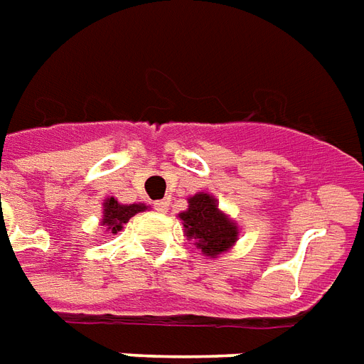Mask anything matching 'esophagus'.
<instances>
[{"mask_svg": "<svg viewBox=\"0 0 364 364\" xmlns=\"http://www.w3.org/2000/svg\"><path fill=\"white\" fill-rule=\"evenodd\" d=\"M154 208L158 210V212H161V214H164V212H168L169 203H168V200H156Z\"/></svg>", "mask_w": 364, "mask_h": 364, "instance_id": "obj_1", "label": "esophagus"}]
</instances>
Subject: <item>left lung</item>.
I'll return each mask as SVG.
<instances>
[{
    "label": "left lung",
    "mask_w": 364,
    "mask_h": 364,
    "mask_svg": "<svg viewBox=\"0 0 364 364\" xmlns=\"http://www.w3.org/2000/svg\"><path fill=\"white\" fill-rule=\"evenodd\" d=\"M185 233L195 239L204 257L218 258L235 245L239 228L218 208V200L208 193L189 196V208L179 214Z\"/></svg>",
    "instance_id": "obj_1"
}]
</instances>
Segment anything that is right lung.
I'll return each mask as SVG.
<instances>
[{
  "mask_svg": "<svg viewBox=\"0 0 364 364\" xmlns=\"http://www.w3.org/2000/svg\"><path fill=\"white\" fill-rule=\"evenodd\" d=\"M148 206L146 204H121L117 203V198L109 196L104 200V210H102V225H106L107 231L117 233L123 228V223H127L134 214L144 212Z\"/></svg>",
  "mask_w": 364,
  "mask_h": 364,
  "instance_id": "right-lung-1",
  "label": "right lung"
}]
</instances>
